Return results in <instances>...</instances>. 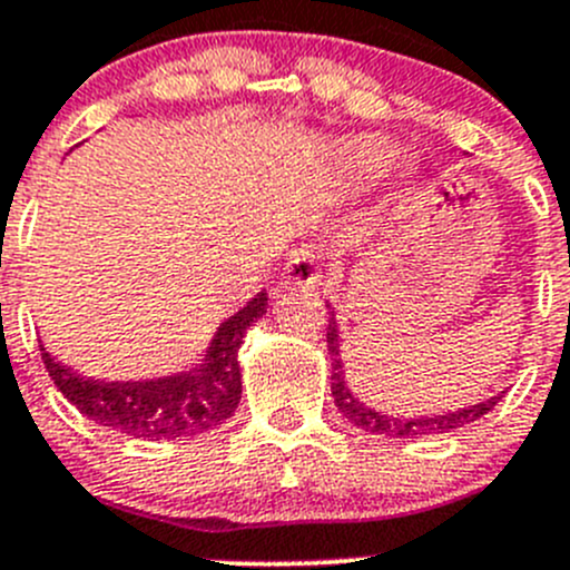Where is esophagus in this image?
I'll return each instance as SVG.
<instances>
[{
  "mask_svg": "<svg viewBox=\"0 0 570 570\" xmlns=\"http://www.w3.org/2000/svg\"><path fill=\"white\" fill-rule=\"evenodd\" d=\"M321 281V255L315 247H301L289 253L281 269V284L286 286H315Z\"/></svg>",
  "mask_w": 570,
  "mask_h": 570,
  "instance_id": "34e87169",
  "label": "esophagus"
}]
</instances>
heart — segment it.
Returning a JSON list of instances; mask_svg holds the SVG:
<instances>
[{
    "label": "heart",
    "mask_w": 570,
    "mask_h": 570,
    "mask_svg": "<svg viewBox=\"0 0 570 570\" xmlns=\"http://www.w3.org/2000/svg\"><path fill=\"white\" fill-rule=\"evenodd\" d=\"M334 157L345 177L365 183V179H374L393 157V142L385 137H354V140L340 142L334 148Z\"/></svg>",
    "instance_id": "obj_1"
}]
</instances>
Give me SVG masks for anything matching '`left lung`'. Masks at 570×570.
<instances>
[{
    "label": "left lung",
    "mask_w": 570,
    "mask_h": 570,
    "mask_svg": "<svg viewBox=\"0 0 570 570\" xmlns=\"http://www.w3.org/2000/svg\"><path fill=\"white\" fill-rule=\"evenodd\" d=\"M328 306V303H326ZM332 309V306H328ZM326 343H328V354H332V396L337 411L348 419L354 428L365 430V433H376V435H391V439H422V435H435V433H453V430L464 428V424L475 422L481 419L483 413L492 411L498 405V399L501 393L487 402H478V405L470 407H459V411H446L441 416H416V419H405V416H387V413L374 411L365 402H360L354 393H351L348 382H345L343 374V351H340V332H337V321H334V309L328 312V328H326Z\"/></svg>",
    "instance_id": "8db88e82"
}]
</instances>
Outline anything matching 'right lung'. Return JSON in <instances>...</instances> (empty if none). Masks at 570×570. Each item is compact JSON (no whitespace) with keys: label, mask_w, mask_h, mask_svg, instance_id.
<instances>
[{"label":"right lung","mask_w":570,"mask_h":570,"mask_svg":"<svg viewBox=\"0 0 570 570\" xmlns=\"http://www.w3.org/2000/svg\"><path fill=\"white\" fill-rule=\"evenodd\" d=\"M267 315V292L227 317L213 334L205 360L188 371L140 382H100L56 363L41 345V360L58 391L95 424L135 439H194L236 413L242 399L238 348L258 317Z\"/></svg>","instance_id":"add662e5"}]
</instances>
